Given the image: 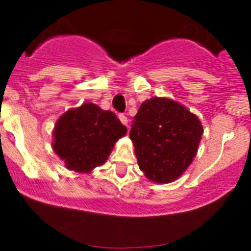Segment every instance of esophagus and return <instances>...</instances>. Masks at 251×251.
Wrapping results in <instances>:
<instances>
[{"label": "esophagus", "mask_w": 251, "mask_h": 251, "mask_svg": "<svg viewBox=\"0 0 251 251\" xmlns=\"http://www.w3.org/2000/svg\"><path fill=\"white\" fill-rule=\"evenodd\" d=\"M119 119H120V121L124 124V125L127 126L128 120H127V116H126L125 114H119Z\"/></svg>", "instance_id": "34e87169"}]
</instances>
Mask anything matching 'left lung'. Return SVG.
<instances>
[{
	"mask_svg": "<svg viewBox=\"0 0 251 251\" xmlns=\"http://www.w3.org/2000/svg\"><path fill=\"white\" fill-rule=\"evenodd\" d=\"M201 135L197 115L173 100L159 97L142 103L130 131L141 171L156 183L173 182L187 170Z\"/></svg>",
	"mask_w": 251,
	"mask_h": 251,
	"instance_id": "1",
	"label": "left lung"
}]
</instances>
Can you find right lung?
<instances>
[{
    "mask_svg": "<svg viewBox=\"0 0 251 251\" xmlns=\"http://www.w3.org/2000/svg\"><path fill=\"white\" fill-rule=\"evenodd\" d=\"M126 126L110 110L93 103L65 111L53 131V151L65 168L88 174L103 165L115 142L126 135Z\"/></svg>",
    "mask_w": 251,
    "mask_h": 251,
    "instance_id": "add662e5",
    "label": "right lung"
}]
</instances>
